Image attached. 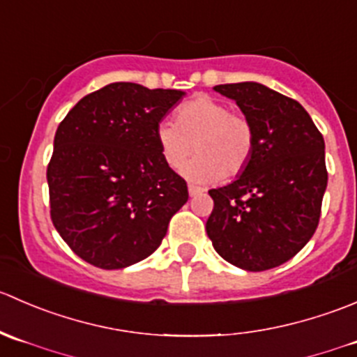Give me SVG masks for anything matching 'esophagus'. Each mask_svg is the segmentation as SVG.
I'll list each match as a JSON object with an SVG mask.
<instances>
[{"instance_id": "34e87169", "label": "esophagus", "mask_w": 357, "mask_h": 357, "mask_svg": "<svg viewBox=\"0 0 357 357\" xmlns=\"http://www.w3.org/2000/svg\"><path fill=\"white\" fill-rule=\"evenodd\" d=\"M204 190L201 189V187H196V185H189V196L194 197V196H199V194H203Z\"/></svg>"}]
</instances>
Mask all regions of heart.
<instances>
[{
	"instance_id": "obj_1",
	"label": "heart",
	"mask_w": 357,
	"mask_h": 357,
	"mask_svg": "<svg viewBox=\"0 0 357 357\" xmlns=\"http://www.w3.org/2000/svg\"><path fill=\"white\" fill-rule=\"evenodd\" d=\"M165 163L178 170L196 151L199 156L183 170L197 183L217 182L241 174L253 151V130L248 119L231 112L229 105L199 95L177 112V123L163 121L156 128Z\"/></svg>"
}]
</instances>
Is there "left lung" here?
I'll list each match as a JSON object with an SVG mask.
<instances>
[{
	"mask_svg": "<svg viewBox=\"0 0 357 357\" xmlns=\"http://www.w3.org/2000/svg\"><path fill=\"white\" fill-rule=\"evenodd\" d=\"M253 130V151L234 182L211 189L206 234L224 260L239 269H273L312 238L328 174L324 140L305 109L255 81L217 84Z\"/></svg>",
	"mask_w": 357,
	"mask_h": 357,
	"instance_id": "obj_1",
	"label": "left lung"
}]
</instances>
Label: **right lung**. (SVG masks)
<instances>
[{"instance_id": "add662e5", "label": "right lung", "mask_w": 357, "mask_h": 357, "mask_svg": "<svg viewBox=\"0 0 357 357\" xmlns=\"http://www.w3.org/2000/svg\"><path fill=\"white\" fill-rule=\"evenodd\" d=\"M183 95L119 81L81 98L59 125L47 170L52 222L84 262L107 271L140 262L189 199L156 139Z\"/></svg>"}]
</instances>
